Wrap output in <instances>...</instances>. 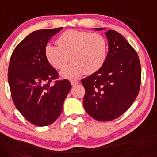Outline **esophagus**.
<instances>
[{
    "mask_svg": "<svg viewBox=\"0 0 157 157\" xmlns=\"http://www.w3.org/2000/svg\"><path fill=\"white\" fill-rule=\"evenodd\" d=\"M70 83H71L72 86H75V85H76L77 84H78V81L72 80V81H70Z\"/></svg>",
    "mask_w": 157,
    "mask_h": 157,
    "instance_id": "1",
    "label": "esophagus"
}]
</instances>
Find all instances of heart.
<instances>
[{"label":"heart","mask_w":157,"mask_h":157,"mask_svg":"<svg viewBox=\"0 0 157 157\" xmlns=\"http://www.w3.org/2000/svg\"><path fill=\"white\" fill-rule=\"evenodd\" d=\"M57 43L59 46H46L44 55L49 64L57 70L66 66L70 56L72 63L61 73L64 78L76 79L84 73L90 75L105 64L107 44L101 35L69 29L61 34Z\"/></svg>","instance_id":"obj_1"}]
</instances>
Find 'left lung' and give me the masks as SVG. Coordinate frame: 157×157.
I'll list each match as a JSON object with an SVG mask.
<instances>
[{"mask_svg": "<svg viewBox=\"0 0 157 157\" xmlns=\"http://www.w3.org/2000/svg\"><path fill=\"white\" fill-rule=\"evenodd\" d=\"M105 36L109 50L105 64L82 80L86 112L104 121L117 119L131 107L138 96L142 74L139 56L125 38L114 30H107Z\"/></svg>", "mask_w": 157, "mask_h": 157, "instance_id": "8db88e82", "label": "left lung"}]
</instances>
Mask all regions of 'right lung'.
<instances>
[{
  "label": "right lung",
  "mask_w": 157,
  "mask_h": 157,
  "mask_svg": "<svg viewBox=\"0 0 157 157\" xmlns=\"http://www.w3.org/2000/svg\"><path fill=\"white\" fill-rule=\"evenodd\" d=\"M62 27L30 33L12 52L8 81L14 104L28 121L47 126L59 118L65 98L71 89L67 79L56 81L59 73L49 64L44 49Z\"/></svg>",
  "instance_id": "add662e5"
}]
</instances>
